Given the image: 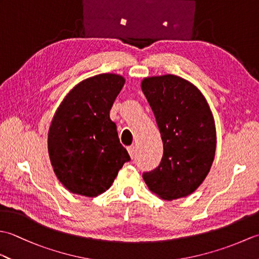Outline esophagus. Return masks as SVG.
<instances>
[{"instance_id": "34e87169", "label": "esophagus", "mask_w": 259, "mask_h": 259, "mask_svg": "<svg viewBox=\"0 0 259 259\" xmlns=\"http://www.w3.org/2000/svg\"><path fill=\"white\" fill-rule=\"evenodd\" d=\"M126 150L129 152V156L131 159H134L136 157V147L135 146H130L126 148Z\"/></svg>"}]
</instances>
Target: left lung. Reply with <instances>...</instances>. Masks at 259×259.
Instances as JSON below:
<instances>
[{"label": "left lung", "mask_w": 259, "mask_h": 259, "mask_svg": "<svg viewBox=\"0 0 259 259\" xmlns=\"http://www.w3.org/2000/svg\"><path fill=\"white\" fill-rule=\"evenodd\" d=\"M141 90L156 117L163 142L160 164L142 175L164 200L191 195L205 180L216 151V126L198 88L175 74L148 76Z\"/></svg>", "instance_id": "8db88e82"}]
</instances>
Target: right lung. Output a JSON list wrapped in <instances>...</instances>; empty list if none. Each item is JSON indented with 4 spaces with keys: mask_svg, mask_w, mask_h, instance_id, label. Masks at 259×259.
Masks as SVG:
<instances>
[{
    "mask_svg": "<svg viewBox=\"0 0 259 259\" xmlns=\"http://www.w3.org/2000/svg\"><path fill=\"white\" fill-rule=\"evenodd\" d=\"M125 79L101 73L82 80L60 103L48 134L53 171L75 195L97 197L111 187L130 160L110 110Z\"/></svg>",
    "mask_w": 259,
    "mask_h": 259,
    "instance_id": "add662e5",
    "label": "right lung"
}]
</instances>
